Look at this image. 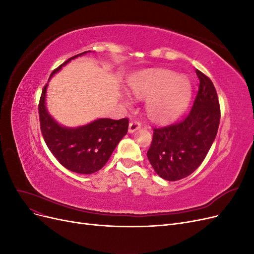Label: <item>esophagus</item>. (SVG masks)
<instances>
[{
    "label": "esophagus",
    "mask_w": 254,
    "mask_h": 254,
    "mask_svg": "<svg viewBox=\"0 0 254 254\" xmlns=\"http://www.w3.org/2000/svg\"><path fill=\"white\" fill-rule=\"evenodd\" d=\"M140 128H141V124H140L139 122H135V121L130 122L128 131H129V133H133L134 131H136V130H139Z\"/></svg>",
    "instance_id": "1"
}]
</instances>
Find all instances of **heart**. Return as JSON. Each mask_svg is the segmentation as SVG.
<instances>
[{
	"label": "heart",
	"mask_w": 254,
	"mask_h": 254,
	"mask_svg": "<svg viewBox=\"0 0 254 254\" xmlns=\"http://www.w3.org/2000/svg\"><path fill=\"white\" fill-rule=\"evenodd\" d=\"M133 94L147 98L146 112L156 122L177 117L189 105L193 88L186 76L168 70H150L141 73L130 82Z\"/></svg>",
	"instance_id": "b5f03b06"
}]
</instances>
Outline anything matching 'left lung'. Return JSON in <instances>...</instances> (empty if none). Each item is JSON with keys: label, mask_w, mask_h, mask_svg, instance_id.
Instances as JSON below:
<instances>
[{"label": "left lung", "mask_w": 254, "mask_h": 254, "mask_svg": "<svg viewBox=\"0 0 254 254\" xmlns=\"http://www.w3.org/2000/svg\"><path fill=\"white\" fill-rule=\"evenodd\" d=\"M199 90L190 112L174 124L153 129L147 158L155 172L167 181L194 173L216 137L220 108L216 90L209 77L196 70Z\"/></svg>", "instance_id": "8db88e82"}]
</instances>
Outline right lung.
<instances>
[{
    "label": "right lung",
    "instance_id": "obj_1",
    "mask_svg": "<svg viewBox=\"0 0 254 254\" xmlns=\"http://www.w3.org/2000/svg\"><path fill=\"white\" fill-rule=\"evenodd\" d=\"M90 52H83L66 60L53 71L51 77L71 60ZM48 87L49 83L45 84L41 94L39 117L43 139L49 149L59 163L68 171L83 175L99 171L109 160L120 141L126 135L128 120L115 121L102 118L77 127L61 125L52 117L47 108Z\"/></svg>",
    "mask_w": 254,
    "mask_h": 254
}]
</instances>
